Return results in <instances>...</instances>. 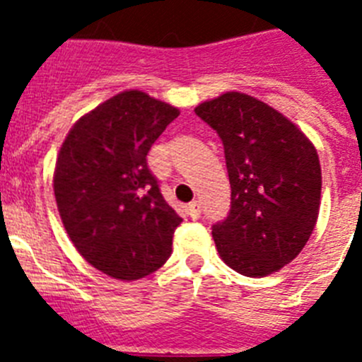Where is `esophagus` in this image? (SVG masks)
I'll return each mask as SVG.
<instances>
[{"mask_svg": "<svg viewBox=\"0 0 362 362\" xmlns=\"http://www.w3.org/2000/svg\"><path fill=\"white\" fill-rule=\"evenodd\" d=\"M188 214H190L192 219H199L201 217V203L199 201H192L188 204Z\"/></svg>", "mask_w": 362, "mask_h": 362, "instance_id": "obj_1", "label": "esophagus"}]
</instances>
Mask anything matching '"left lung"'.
Here are the masks:
<instances>
[{
  "label": "left lung",
  "instance_id": "obj_1",
  "mask_svg": "<svg viewBox=\"0 0 362 362\" xmlns=\"http://www.w3.org/2000/svg\"><path fill=\"white\" fill-rule=\"evenodd\" d=\"M196 114L223 141L232 187L228 217L212 226L217 252L243 276H270L299 255L317 223V150L288 117L243 92L204 101Z\"/></svg>",
  "mask_w": 362,
  "mask_h": 362
}]
</instances>
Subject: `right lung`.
<instances>
[{
  "mask_svg": "<svg viewBox=\"0 0 362 362\" xmlns=\"http://www.w3.org/2000/svg\"><path fill=\"white\" fill-rule=\"evenodd\" d=\"M179 116L172 105L124 90L76 121L54 170L63 226L86 263L136 281L166 263L181 217L146 165L150 146Z\"/></svg>",
  "mask_w": 362,
  "mask_h": 362,
  "instance_id": "add662e5",
  "label": "right lung"
}]
</instances>
